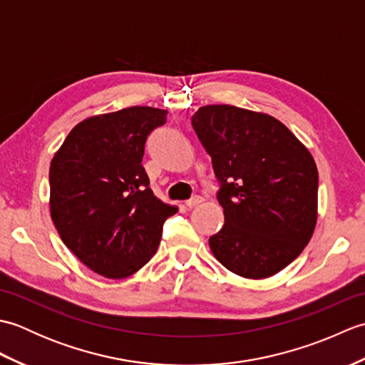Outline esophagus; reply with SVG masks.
Listing matches in <instances>:
<instances>
[{
	"label": "esophagus",
	"instance_id": "1",
	"mask_svg": "<svg viewBox=\"0 0 365 365\" xmlns=\"http://www.w3.org/2000/svg\"><path fill=\"white\" fill-rule=\"evenodd\" d=\"M202 197H200V196H192L191 199H188L187 200V202H185V205H187L188 208H192V207H196V205H199L200 202H202Z\"/></svg>",
	"mask_w": 365,
	"mask_h": 365
}]
</instances>
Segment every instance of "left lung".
I'll return each instance as SVG.
<instances>
[{
  "label": "left lung",
  "instance_id": "1",
  "mask_svg": "<svg viewBox=\"0 0 365 365\" xmlns=\"http://www.w3.org/2000/svg\"><path fill=\"white\" fill-rule=\"evenodd\" d=\"M212 157L222 229L208 238L232 273L269 277L304 250L317 224L319 170L298 138L273 115L207 105L191 118Z\"/></svg>",
  "mask_w": 365,
  "mask_h": 365
}]
</instances>
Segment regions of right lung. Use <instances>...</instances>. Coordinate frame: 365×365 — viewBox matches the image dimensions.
<instances>
[{
    "mask_svg": "<svg viewBox=\"0 0 365 365\" xmlns=\"http://www.w3.org/2000/svg\"><path fill=\"white\" fill-rule=\"evenodd\" d=\"M168 111L150 106L94 115L68 133L50 166V212L61 240L110 279L141 269L157 252L177 207L149 188L141 165L147 136Z\"/></svg>",
    "mask_w": 365,
    "mask_h": 365,
    "instance_id": "add662e5",
    "label": "right lung"
}]
</instances>
